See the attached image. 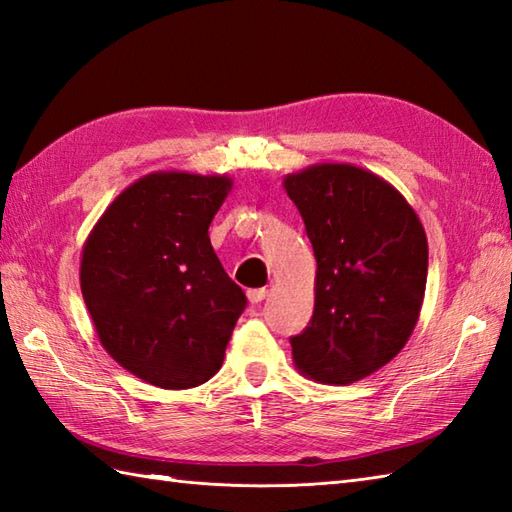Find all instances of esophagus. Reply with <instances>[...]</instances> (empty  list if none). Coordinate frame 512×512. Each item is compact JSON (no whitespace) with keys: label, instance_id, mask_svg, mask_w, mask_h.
<instances>
[{"label":"esophagus","instance_id":"obj_1","mask_svg":"<svg viewBox=\"0 0 512 512\" xmlns=\"http://www.w3.org/2000/svg\"><path fill=\"white\" fill-rule=\"evenodd\" d=\"M246 297H248L250 303H259V301H264L268 297V290L266 288H253V290L246 292Z\"/></svg>","mask_w":512,"mask_h":512}]
</instances>
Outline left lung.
<instances>
[{
	"label": "left lung",
	"instance_id": "1",
	"mask_svg": "<svg viewBox=\"0 0 512 512\" xmlns=\"http://www.w3.org/2000/svg\"><path fill=\"white\" fill-rule=\"evenodd\" d=\"M317 259L314 314L292 336V361L323 385L378 372L416 328L427 288V235L402 193L347 162L284 178Z\"/></svg>",
	"mask_w": 512,
	"mask_h": 512
}]
</instances>
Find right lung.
<instances>
[{
  "label": "right lung",
  "mask_w": 512,
  "mask_h": 512,
  "mask_svg": "<svg viewBox=\"0 0 512 512\" xmlns=\"http://www.w3.org/2000/svg\"><path fill=\"white\" fill-rule=\"evenodd\" d=\"M233 180L156 171L116 195L81 253V292L105 352L162 389L206 383L246 308L209 239Z\"/></svg>",
  "instance_id": "right-lung-1"
}]
</instances>
